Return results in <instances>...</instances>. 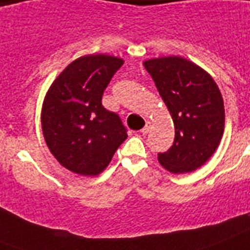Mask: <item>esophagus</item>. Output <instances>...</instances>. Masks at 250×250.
Listing matches in <instances>:
<instances>
[{
    "label": "esophagus",
    "instance_id": "1",
    "mask_svg": "<svg viewBox=\"0 0 250 250\" xmlns=\"http://www.w3.org/2000/svg\"><path fill=\"white\" fill-rule=\"evenodd\" d=\"M150 127H151V125H150V122H146V125H145V127H144L143 129H141V133H143V135H147V133H149V131H150Z\"/></svg>",
    "mask_w": 250,
    "mask_h": 250
}]
</instances>
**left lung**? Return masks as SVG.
Listing matches in <instances>:
<instances>
[{
	"mask_svg": "<svg viewBox=\"0 0 250 250\" xmlns=\"http://www.w3.org/2000/svg\"><path fill=\"white\" fill-rule=\"evenodd\" d=\"M144 65L174 123L173 145L158 154V160L172 173L195 171L212 157L224 135L220 90L208 73L186 59H151Z\"/></svg>",
	"mask_w": 250,
	"mask_h": 250,
	"instance_id": "obj_1",
	"label": "left lung"
}]
</instances>
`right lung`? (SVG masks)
Masks as SVG:
<instances>
[{"label": "right lung", "mask_w": 250, "mask_h": 250, "mask_svg": "<svg viewBox=\"0 0 250 250\" xmlns=\"http://www.w3.org/2000/svg\"><path fill=\"white\" fill-rule=\"evenodd\" d=\"M122 65L123 60L114 56H83L50 87L42 107V129L52 155L69 171L97 176L127 139L119 115L101 103Z\"/></svg>", "instance_id": "add662e5"}]
</instances>
